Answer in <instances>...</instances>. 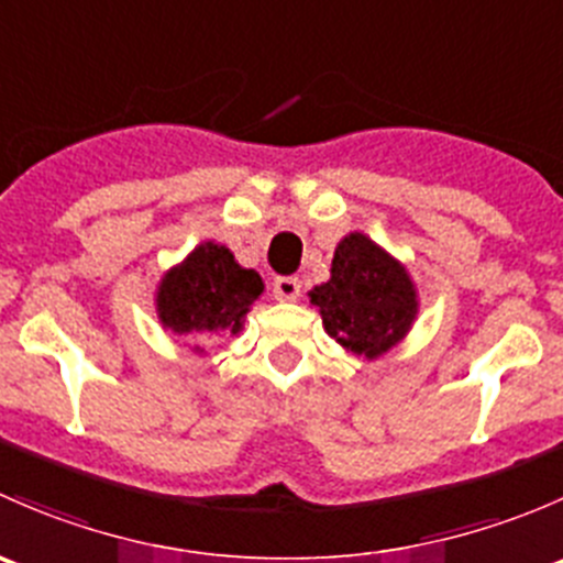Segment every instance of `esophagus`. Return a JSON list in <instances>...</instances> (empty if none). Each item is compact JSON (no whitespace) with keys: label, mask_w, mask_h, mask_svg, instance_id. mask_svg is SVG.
<instances>
[{"label":"esophagus","mask_w":563,"mask_h":563,"mask_svg":"<svg viewBox=\"0 0 563 563\" xmlns=\"http://www.w3.org/2000/svg\"><path fill=\"white\" fill-rule=\"evenodd\" d=\"M299 294H302L299 277H277V280L272 283V297H275L277 302H294V299H299Z\"/></svg>","instance_id":"1"}]
</instances>
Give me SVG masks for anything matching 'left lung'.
Listing matches in <instances>:
<instances>
[{
  "instance_id": "8db88e82",
  "label": "left lung",
  "mask_w": 563,
  "mask_h": 563,
  "mask_svg": "<svg viewBox=\"0 0 563 563\" xmlns=\"http://www.w3.org/2000/svg\"><path fill=\"white\" fill-rule=\"evenodd\" d=\"M310 305L329 338L365 360L395 349L419 313L406 266L360 231L334 247L332 277L310 291Z\"/></svg>"
}]
</instances>
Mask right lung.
<instances>
[{
    "label": "right lung",
    "mask_w": 563,
    "mask_h": 563,
    "mask_svg": "<svg viewBox=\"0 0 563 563\" xmlns=\"http://www.w3.org/2000/svg\"><path fill=\"white\" fill-rule=\"evenodd\" d=\"M261 291L258 272L236 264L225 245L203 242L163 275L155 299L157 318L174 334H240Z\"/></svg>",
    "instance_id": "obj_1"
}]
</instances>
